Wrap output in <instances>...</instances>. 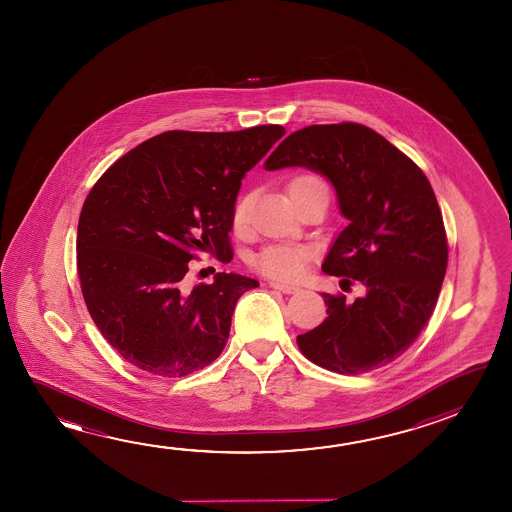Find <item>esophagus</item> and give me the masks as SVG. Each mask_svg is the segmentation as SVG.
Segmentation results:
<instances>
[{
    "label": "esophagus",
    "instance_id": "obj_1",
    "mask_svg": "<svg viewBox=\"0 0 512 512\" xmlns=\"http://www.w3.org/2000/svg\"><path fill=\"white\" fill-rule=\"evenodd\" d=\"M269 285H271L273 289H277V291H280V293L284 294H293L296 293V291H300L296 285L285 284V282H280V280H271Z\"/></svg>",
    "mask_w": 512,
    "mask_h": 512
}]
</instances>
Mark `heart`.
<instances>
[{"instance_id":"heart-1","label":"heart","mask_w":512,"mask_h":512,"mask_svg":"<svg viewBox=\"0 0 512 512\" xmlns=\"http://www.w3.org/2000/svg\"><path fill=\"white\" fill-rule=\"evenodd\" d=\"M312 184H325V182L316 175H300L291 180L289 187ZM248 219H250V196H241L232 210V223L235 228H244L248 225ZM310 257L312 252L302 244H269L255 255L253 266L266 277L293 280L302 275Z\"/></svg>"}]
</instances>
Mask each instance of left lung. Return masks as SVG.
<instances>
[{"mask_svg": "<svg viewBox=\"0 0 512 512\" xmlns=\"http://www.w3.org/2000/svg\"><path fill=\"white\" fill-rule=\"evenodd\" d=\"M303 166L327 176L350 225L321 269L368 287L352 305L323 293L327 318L296 337L310 362L359 375L398 359L425 328L441 291L448 243L427 176L359 123L310 125L285 137L264 168Z\"/></svg>", "mask_w": 512, "mask_h": 512, "instance_id": "1", "label": "left lung"}]
</instances>
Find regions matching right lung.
Here are the masks:
<instances>
[{
	"mask_svg": "<svg viewBox=\"0 0 512 512\" xmlns=\"http://www.w3.org/2000/svg\"><path fill=\"white\" fill-rule=\"evenodd\" d=\"M284 134L280 125L164 132L116 160L85 198L76 237L85 305L135 368L185 377L223 352L235 303L259 282L218 273L187 291L185 273L198 252L232 260L241 180Z\"/></svg>",
	"mask_w": 512,
	"mask_h": 512,
	"instance_id": "add662e5",
	"label": "right lung"
}]
</instances>
